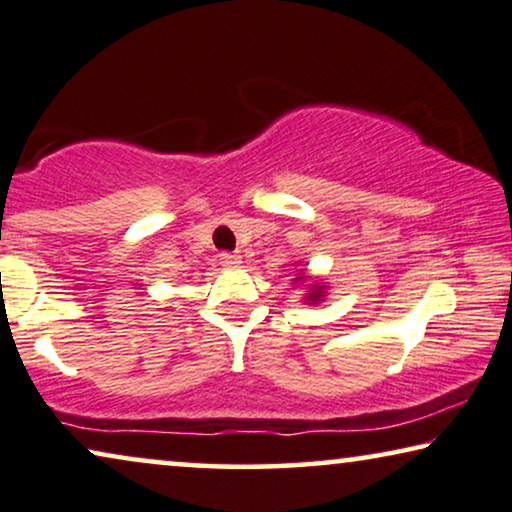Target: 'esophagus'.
<instances>
[{
    "label": "esophagus",
    "instance_id": "esophagus-1",
    "mask_svg": "<svg viewBox=\"0 0 512 512\" xmlns=\"http://www.w3.org/2000/svg\"><path fill=\"white\" fill-rule=\"evenodd\" d=\"M220 264L227 266V269H232V266H239V264H241V255H236V253H222V255H220Z\"/></svg>",
    "mask_w": 512,
    "mask_h": 512
}]
</instances>
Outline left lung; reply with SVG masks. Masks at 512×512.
I'll list each match as a JSON object with an SVG mask.
<instances>
[{"label": "left lung", "mask_w": 512, "mask_h": 512, "mask_svg": "<svg viewBox=\"0 0 512 512\" xmlns=\"http://www.w3.org/2000/svg\"><path fill=\"white\" fill-rule=\"evenodd\" d=\"M301 280H306L304 269H301L299 276L294 278V283H301ZM325 290H327L325 283H311V287H308V294H306L308 304H320V301L325 299Z\"/></svg>", "instance_id": "left-lung-1"}]
</instances>
